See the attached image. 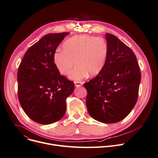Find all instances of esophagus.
Here are the masks:
<instances>
[{"instance_id":"1","label":"esophagus","mask_w":158,"mask_h":158,"mask_svg":"<svg viewBox=\"0 0 158 158\" xmlns=\"http://www.w3.org/2000/svg\"><path fill=\"white\" fill-rule=\"evenodd\" d=\"M75 84V86L76 87H81V85H82V82H79V81H76L74 82Z\"/></svg>"}]
</instances>
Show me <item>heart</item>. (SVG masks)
Masks as SVG:
<instances>
[{
	"label": "heart",
	"instance_id": "heart-1",
	"mask_svg": "<svg viewBox=\"0 0 158 158\" xmlns=\"http://www.w3.org/2000/svg\"><path fill=\"white\" fill-rule=\"evenodd\" d=\"M62 50L53 53L54 65L61 74L68 76L75 62L76 67L69 78L79 81L88 74L94 76L103 70L108 54V45L102 37L81 35L67 40Z\"/></svg>",
	"mask_w": 158,
	"mask_h": 158
}]
</instances>
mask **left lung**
<instances>
[{
  "instance_id": "obj_1",
  "label": "left lung",
  "mask_w": 158,
  "mask_h": 158,
  "mask_svg": "<svg viewBox=\"0 0 158 158\" xmlns=\"http://www.w3.org/2000/svg\"><path fill=\"white\" fill-rule=\"evenodd\" d=\"M108 54L103 70L84 84L92 118L105 123L124 119L137 101L141 74L135 55L117 36L106 33Z\"/></svg>"
}]
</instances>
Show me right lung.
Instances as JSON below:
<instances>
[{
  "instance_id": "add662e5",
  "label": "right lung",
  "mask_w": 158,
  "mask_h": 158,
  "mask_svg": "<svg viewBox=\"0 0 158 158\" xmlns=\"http://www.w3.org/2000/svg\"><path fill=\"white\" fill-rule=\"evenodd\" d=\"M69 33H50L28 49L18 72V98L34 122L48 125L60 120L66 111V98L73 93L74 84L60 76L53 55Z\"/></svg>"
}]
</instances>
